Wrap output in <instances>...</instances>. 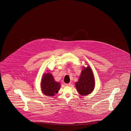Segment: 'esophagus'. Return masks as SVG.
Wrapping results in <instances>:
<instances>
[{
	"label": "esophagus",
	"mask_w": 131,
	"mask_h": 131,
	"mask_svg": "<svg viewBox=\"0 0 131 131\" xmlns=\"http://www.w3.org/2000/svg\"><path fill=\"white\" fill-rule=\"evenodd\" d=\"M66 86H69L70 85H71V83H67V84H65Z\"/></svg>",
	"instance_id": "esophagus-1"
}]
</instances>
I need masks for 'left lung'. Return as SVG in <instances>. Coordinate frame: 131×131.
<instances>
[{
  "mask_svg": "<svg viewBox=\"0 0 131 131\" xmlns=\"http://www.w3.org/2000/svg\"><path fill=\"white\" fill-rule=\"evenodd\" d=\"M94 77L91 69L89 66L84 68L79 81L75 83L79 94L83 95L90 94L94 89Z\"/></svg>",
  "mask_w": 131,
  "mask_h": 131,
  "instance_id": "left-lung-1",
  "label": "left lung"
}]
</instances>
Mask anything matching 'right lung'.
Here are the masks:
<instances>
[{"mask_svg": "<svg viewBox=\"0 0 131 131\" xmlns=\"http://www.w3.org/2000/svg\"><path fill=\"white\" fill-rule=\"evenodd\" d=\"M41 87L44 94L52 96L58 93L60 87V84L55 81L52 74L48 73L43 75Z\"/></svg>", "mask_w": 131, "mask_h": 131, "instance_id": "obj_1", "label": "right lung"}]
</instances>
